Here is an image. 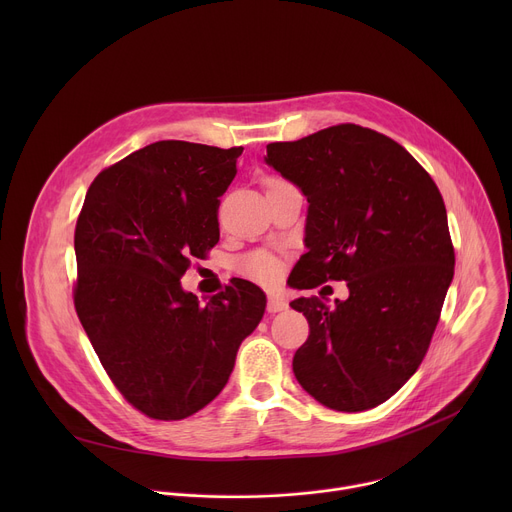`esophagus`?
<instances>
[{"label": "esophagus", "instance_id": "34e87169", "mask_svg": "<svg viewBox=\"0 0 512 512\" xmlns=\"http://www.w3.org/2000/svg\"><path fill=\"white\" fill-rule=\"evenodd\" d=\"M287 310V302L283 298H277V296H269L267 300V312L269 314H277V312H283Z\"/></svg>", "mask_w": 512, "mask_h": 512}]
</instances>
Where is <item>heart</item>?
I'll list each match as a JSON object with an SVG mask.
<instances>
[{
  "mask_svg": "<svg viewBox=\"0 0 512 512\" xmlns=\"http://www.w3.org/2000/svg\"><path fill=\"white\" fill-rule=\"evenodd\" d=\"M241 271L255 279V281H261V283H269V281H275L281 273V263L275 255L271 253H265V251H255L251 255H247L243 261H241Z\"/></svg>",
  "mask_w": 512,
  "mask_h": 512,
  "instance_id": "heart-1",
  "label": "heart"
}]
</instances>
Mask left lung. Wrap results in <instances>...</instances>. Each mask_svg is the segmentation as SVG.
<instances>
[{
	"instance_id": "obj_1",
	"label": "left lung",
	"mask_w": 512,
	"mask_h": 512,
	"mask_svg": "<svg viewBox=\"0 0 512 512\" xmlns=\"http://www.w3.org/2000/svg\"><path fill=\"white\" fill-rule=\"evenodd\" d=\"M265 162L310 202L291 285L350 291L334 308L289 304L310 324L294 375L330 409H373L411 379L440 320L454 277L444 198L403 145L354 123L269 143Z\"/></svg>"
}]
</instances>
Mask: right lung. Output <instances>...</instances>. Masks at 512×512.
<instances>
[{
  "label": "right lung",
  "mask_w": 512,
  "mask_h": 512,
  "mask_svg": "<svg viewBox=\"0 0 512 512\" xmlns=\"http://www.w3.org/2000/svg\"><path fill=\"white\" fill-rule=\"evenodd\" d=\"M243 148L156 141L103 170L75 231L79 320L119 393L152 419L178 421L227 385L265 294L233 281L204 306L180 277L221 237L218 204Z\"/></svg>",
  "instance_id": "add662e5"
}]
</instances>
